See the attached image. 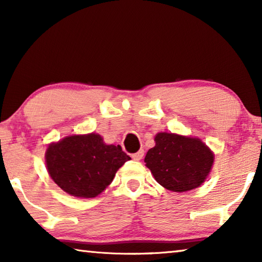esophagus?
Wrapping results in <instances>:
<instances>
[{"label":"esophagus","mask_w":262,"mask_h":262,"mask_svg":"<svg viewBox=\"0 0 262 262\" xmlns=\"http://www.w3.org/2000/svg\"><path fill=\"white\" fill-rule=\"evenodd\" d=\"M143 155H144V151L141 149V150H139V151H137V152L133 154V155H132V158L134 159V161H140V159H142V157H143Z\"/></svg>","instance_id":"obj_1"}]
</instances>
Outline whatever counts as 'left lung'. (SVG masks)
<instances>
[{"instance_id": "1", "label": "left lung", "mask_w": 262, "mask_h": 262, "mask_svg": "<svg viewBox=\"0 0 262 262\" xmlns=\"http://www.w3.org/2000/svg\"><path fill=\"white\" fill-rule=\"evenodd\" d=\"M155 142L144 162L159 185L172 192H187L206 180L214 154L201 140L158 133Z\"/></svg>"}]
</instances>
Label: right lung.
Instances as JSON below:
<instances>
[{
    "mask_svg": "<svg viewBox=\"0 0 262 262\" xmlns=\"http://www.w3.org/2000/svg\"><path fill=\"white\" fill-rule=\"evenodd\" d=\"M48 173L64 192L76 198H95L112 183L130 157L120 145L106 144L95 133L73 135L46 150Z\"/></svg>",
    "mask_w": 262,
    "mask_h": 262,
    "instance_id": "right-lung-1",
    "label": "right lung"
}]
</instances>
